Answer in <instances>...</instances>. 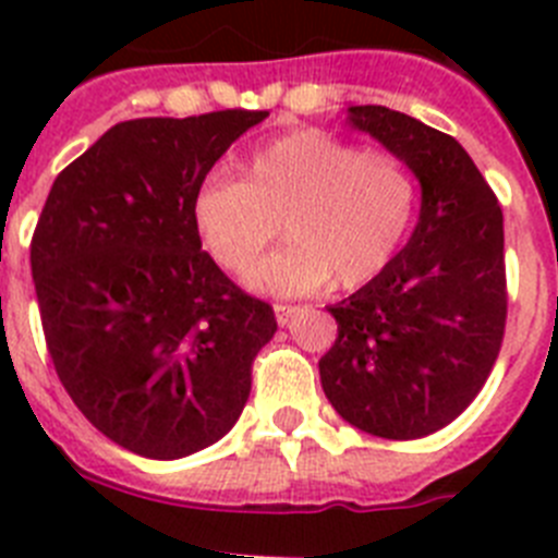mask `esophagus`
Returning <instances> with one entry per match:
<instances>
[{"mask_svg":"<svg viewBox=\"0 0 558 558\" xmlns=\"http://www.w3.org/2000/svg\"><path fill=\"white\" fill-rule=\"evenodd\" d=\"M304 313H307V307H299V304H276V322L282 327H290Z\"/></svg>","mask_w":558,"mask_h":558,"instance_id":"esophagus-1","label":"esophagus"}]
</instances>
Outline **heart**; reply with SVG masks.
<instances>
[{"label":"heart","mask_w":558,"mask_h":558,"mask_svg":"<svg viewBox=\"0 0 558 558\" xmlns=\"http://www.w3.org/2000/svg\"><path fill=\"white\" fill-rule=\"evenodd\" d=\"M418 179L391 150H363L304 128L254 150L240 179L206 181L192 226L215 263L245 274L286 226L294 243L245 282L274 295H307L338 282L360 288L397 259L418 211Z\"/></svg>","instance_id":"b5f03b06"}]
</instances>
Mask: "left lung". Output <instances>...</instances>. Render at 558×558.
<instances>
[{"label": "left lung", "instance_id": "8db88e82", "mask_svg": "<svg viewBox=\"0 0 558 558\" xmlns=\"http://www.w3.org/2000/svg\"><path fill=\"white\" fill-rule=\"evenodd\" d=\"M347 120L413 167L422 209L397 259L329 307L338 338L318 372L349 425L411 441L461 416L500 354L509 310L502 211L447 133L386 106H352Z\"/></svg>", "mask_w": 558, "mask_h": 558}]
</instances>
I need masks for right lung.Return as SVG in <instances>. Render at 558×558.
<instances>
[{
    "instance_id": "add662e5",
    "label": "right lung",
    "mask_w": 558,
    "mask_h": 558,
    "mask_svg": "<svg viewBox=\"0 0 558 558\" xmlns=\"http://www.w3.org/2000/svg\"><path fill=\"white\" fill-rule=\"evenodd\" d=\"M268 111L145 117L108 128L56 179L29 265L58 379L83 416L136 456L215 445L251 393L274 307L201 251L192 195Z\"/></svg>"
}]
</instances>
